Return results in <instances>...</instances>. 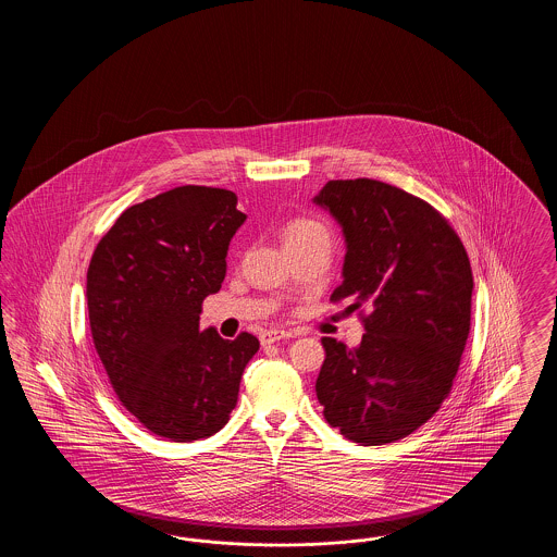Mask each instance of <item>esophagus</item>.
<instances>
[{
    "label": "esophagus",
    "mask_w": 557,
    "mask_h": 557,
    "mask_svg": "<svg viewBox=\"0 0 557 557\" xmlns=\"http://www.w3.org/2000/svg\"><path fill=\"white\" fill-rule=\"evenodd\" d=\"M294 334L288 330H265L261 332V345H273L277 341H284V338H292Z\"/></svg>",
    "instance_id": "esophagus-1"
}]
</instances>
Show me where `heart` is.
<instances>
[{"mask_svg": "<svg viewBox=\"0 0 557 557\" xmlns=\"http://www.w3.org/2000/svg\"><path fill=\"white\" fill-rule=\"evenodd\" d=\"M318 232H325L323 225L313 221V219H292L290 223L286 225L284 230V239L290 242V239L305 238V236H311V234H318Z\"/></svg>", "mask_w": 557, "mask_h": 557, "instance_id": "b5f03b06", "label": "heart"}]
</instances>
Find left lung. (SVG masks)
<instances>
[{"instance_id": "obj_1", "label": "left lung", "mask_w": 557, "mask_h": 557, "mask_svg": "<svg viewBox=\"0 0 557 557\" xmlns=\"http://www.w3.org/2000/svg\"><path fill=\"white\" fill-rule=\"evenodd\" d=\"M315 205L341 223L346 255L334 302L368 307L357 348L321 338L315 393L327 424L366 447L424 425L449 397L470 334L472 267L449 221L375 180H334Z\"/></svg>"}]
</instances>
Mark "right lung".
<instances>
[{"label": "right lung", "instance_id": "1", "mask_svg": "<svg viewBox=\"0 0 557 557\" xmlns=\"http://www.w3.org/2000/svg\"><path fill=\"white\" fill-rule=\"evenodd\" d=\"M230 189L182 186L133 205L98 242L87 311L98 357L119 400L152 434L175 443L212 436L238 403L259 350L242 332H200L202 302L225 280L230 242L246 221Z\"/></svg>", "mask_w": 557, "mask_h": 557}]
</instances>
